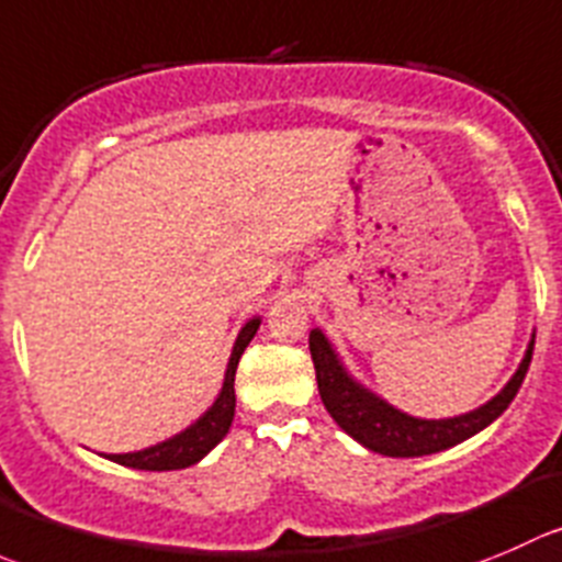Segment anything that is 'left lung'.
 Masks as SVG:
<instances>
[{
  "label": "left lung",
  "instance_id": "8db88e82",
  "mask_svg": "<svg viewBox=\"0 0 562 562\" xmlns=\"http://www.w3.org/2000/svg\"><path fill=\"white\" fill-rule=\"evenodd\" d=\"M532 346H536V335L527 342V351L516 373L492 401L472 408V412L456 414V417L426 419L401 412L390 401L368 390L362 381L348 373L329 337L321 329L310 331V353H313L315 379H318V392L326 412L362 448L379 456H390V459H417V456L439 453V450L456 448L464 439L475 437L483 428L492 426L519 392L527 368H530Z\"/></svg>",
  "mask_w": 562,
  "mask_h": 562
}]
</instances>
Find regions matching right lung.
<instances>
[{
    "mask_svg": "<svg viewBox=\"0 0 562 562\" xmlns=\"http://www.w3.org/2000/svg\"><path fill=\"white\" fill-rule=\"evenodd\" d=\"M260 326V315L249 318L247 324L238 331L236 342H233L231 359H227L225 381H222V390L216 395V401L194 419L192 426L183 428L176 437L165 439V442L154 445V448L136 450V453H112L103 456V459L114 461V464L131 467V470H148V472H170V470H187V467L203 461L222 439L227 437L233 426V414H236V368L238 359H241L244 348L249 346V340L255 337Z\"/></svg>",
    "mask_w": 562,
    "mask_h": 562,
    "instance_id": "1",
    "label": "right lung"
}]
</instances>
